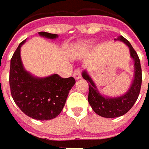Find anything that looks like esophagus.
Segmentation results:
<instances>
[{"mask_svg": "<svg viewBox=\"0 0 149 149\" xmlns=\"http://www.w3.org/2000/svg\"><path fill=\"white\" fill-rule=\"evenodd\" d=\"M73 75H74V78L75 79H79L81 78V71H80V70H79V69L75 70L74 71Z\"/></svg>", "mask_w": 149, "mask_h": 149, "instance_id": "esophagus-1", "label": "esophagus"}]
</instances>
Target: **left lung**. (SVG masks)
<instances>
[{
    "label": "left lung",
    "instance_id": "1",
    "mask_svg": "<svg viewBox=\"0 0 149 149\" xmlns=\"http://www.w3.org/2000/svg\"><path fill=\"white\" fill-rule=\"evenodd\" d=\"M115 40L121 41L128 46L130 56L134 62V77L130 89L124 95L117 97H105L99 93L94 82L93 81L86 70H84L82 73L83 78L88 84V100L89 104L95 113L106 118L119 117L127 113L138 99L142 84V70L137 52L133 48L128 40L125 39L123 36H120L118 38H115Z\"/></svg>",
    "mask_w": 149,
    "mask_h": 149
}]
</instances>
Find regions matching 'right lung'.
<instances>
[{"label": "right lung", "instance_id": "add662e5", "mask_svg": "<svg viewBox=\"0 0 149 149\" xmlns=\"http://www.w3.org/2000/svg\"><path fill=\"white\" fill-rule=\"evenodd\" d=\"M40 36L55 39L58 36L39 32ZM19 43L10 60V88L13 99L19 109L31 118L47 120L56 118L65 104L70 90L75 84L73 77L61 78L54 74L37 78L26 71L22 64Z\"/></svg>", "mask_w": 149, "mask_h": 149}]
</instances>
